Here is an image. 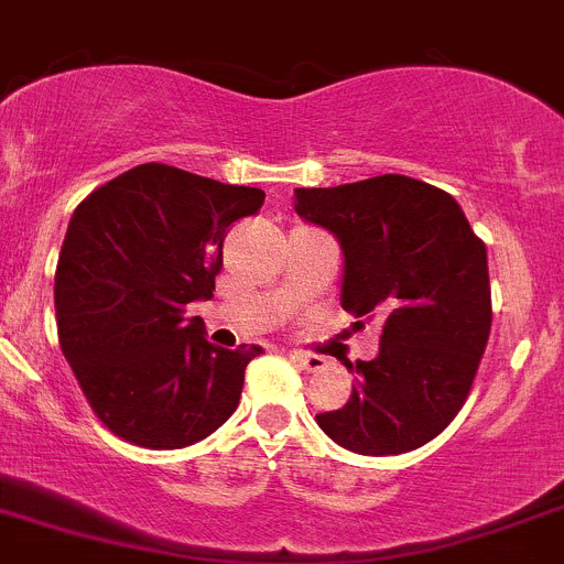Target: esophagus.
I'll use <instances>...</instances> for the list:
<instances>
[{"instance_id": "34e87169", "label": "esophagus", "mask_w": 564, "mask_h": 564, "mask_svg": "<svg viewBox=\"0 0 564 564\" xmlns=\"http://www.w3.org/2000/svg\"><path fill=\"white\" fill-rule=\"evenodd\" d=\"M295 367H301L304 371H317L325 367V358L323 356H310V352H290Z\"/></svg>"}]
</instances>
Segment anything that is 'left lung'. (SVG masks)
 Wrapping results in <instances>:
<instances>
[{
	"instance_id": "1",
	"label": "left lung",
	"mask_w": 564,
	"mask_h": 564,
	"mask_svg": "<svg viewBox=\"0 0 564 564\" xmlns=\"http://www.w3.org/2000/svg\"><path fill=\"white\" fill-rule=\"evenodd\" d=\"M295 212L341 243V306L382 321L377 358L347 364L350 399L317 423L352 454L421 448L464 408L489 341L486 243L445 189L399 173L301 187Z\"/></svg>"
}]
</instances>
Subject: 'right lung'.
Instances as JSON below:
<instances>
[{"label": "right lung", "mask_w": 564, "mask_h": 564, "mask_svg": "<svg viewBox=\"0 0 564 564\" xmlns=\"http://www.w3.org/2000/svg\"><path fill=\"white\" fill-rule=\"evenodd\" d=\"M263 200L258 187L147 162L73 212L54 282L59 347L116 437L187 448L239 408L243 371L263 350L212 345L184 312L212 299L230 225Z\"/></svg>", "instance_id": "add662e5"}]
</instances>
